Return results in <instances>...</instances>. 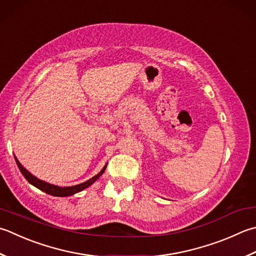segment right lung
<instances>
[{
	"label": "right lung",
	"mask_w": 256,
	"mask_h": 256,
	"mask_svg": "<svg viewBox=\"0 0 256 256\" xmlns=\"http://www.w3.org/2000/svg\"><path fill=\"white\" fill-rule=\"evenodd\" d=\"M15 158V156H14ZM15 162H16L18 166L20 168V171L23 174V176L28 180V183H31L32 185H34L35 188H38V190H41V191L48 193L50 195H53V196H70V195H73L75 193H78L80 191H83L84 188H88L90 185L93 184L96 180L101 176V175L104 173L105 168H106V165L103 168V170L98 174L95 175L92 178H90L88 181L81 183L78 185H74V186H68V188H60L58 185H53V184H50L45 181H42V180L38 178L36 176H34L33 174L30 173L26 168H24L22 166V164L18 162V160L15 158Z\"/></svg>",
	"instance_id": "right-lung-1"
}]
</instances>
